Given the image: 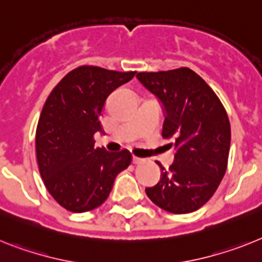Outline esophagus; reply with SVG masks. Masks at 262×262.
Segmentation results:
<instances>
[{"instance_id":"1","label":"esophagus","mask_w":262,"mask_h":262,"mask_svg":"<svg viewBox=\"0 0 262 262\" xmlns=\"http://www.w3.org/2000/svg\"><path fill=\"white\" fill-rule=\"evenodd\" d=\"M145 159L140 158V157H133V163L134 165H141V163H144Z\"/></svg>"}]
</instances>
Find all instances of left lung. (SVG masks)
Instances as JSON below:
<instances>
[{
    "label": "left lung",
    "mask_w": 262,
    "mask_h": 262,
    "mask_svg": "<svg viewBox=\"0 0 262 262\" xmlns=\"http://www.w3.org/2000/svg\"><path fill=\"white\" fill-rule=\"evenodd\" d=\"M137 79L162 103V137L172 140L174 162L147 187L154 204L171 213L199 210L219 187L228 165L231 125L219 97L187 67L138 72Z\"/></svg>",
    "instance_id": "1"
}]
</instances>
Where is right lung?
I'll use <instances>...</instances> for the list:
<instances>
[{
	"instance_id": "1",
	"label": "right lung",
	"mask_w": 262,
	"mask_h": 262,
	"mask_svg": "<svg viewBox=\"0 0 262 262\" xmlns=\"http://www.w3.org/2000/svg\"><path fill=\"white\" fill-rule=\"evenodd\" d=\"M134 71L81 66L68 72L43 105L35 134L40 177L51 196L71 212L101 206L118 172L130 165L129 150L95 147L100 116L108 96L128 83Z\"/></svg>"
}]
</instances>
